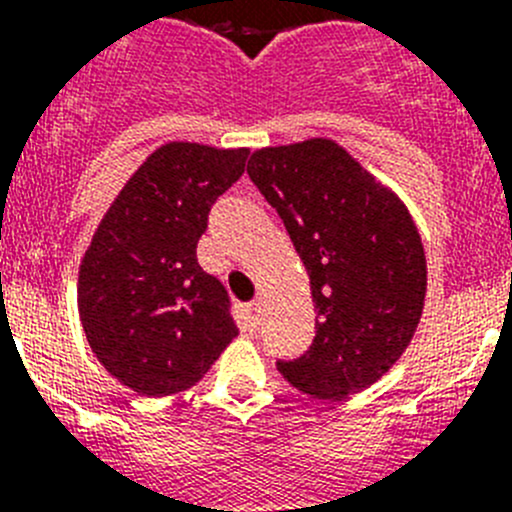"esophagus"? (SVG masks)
<instances>
[{
	"mask_svg": "<svg viewBox=\"0 0 512 512\" xmlns=\"http://www.w3.org/2000/svg\"><path fill=\"white\" fill-rule=\"evenodd\" d=\"M246 315L251 320V325H259L261 323V302L253 300L246 305Z\"/></svg>",
	"mask_w": 512,
	"mask_h": 512,
	"instance_id": "34e87169",
	"label": "esophagus"
}]
</instances>
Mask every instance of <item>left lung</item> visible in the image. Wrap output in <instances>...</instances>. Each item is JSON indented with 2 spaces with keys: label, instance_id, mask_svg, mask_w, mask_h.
<instances>
[{
  "label": "left lung",
  "instance_id": "8db88e82",
  "mask_svg": "<svg viewBox=\"0 0 512 512\" xmlns=\"http://www.w3.org/2000/svg\"><path fill=\"white\" fill-rule=\"evenodd\" d=\"M248 176L305 261L318 312L310 348L277 369L323 400L366 390L400 359L423 312L413 217L333 140L256 151Z\"/></svg>",
  "mask_w": 512,
  "mask_h": 512
}]
</instances>
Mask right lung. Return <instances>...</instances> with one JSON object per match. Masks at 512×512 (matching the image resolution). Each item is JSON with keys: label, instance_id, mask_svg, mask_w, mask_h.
<instances>
[{"label": "right lung", "instance_id": "1", "mask_svg": "<svg viewBox=\"0 0 512 512\" xmlns=\"http://www.w3.org/2000/svg\"><path fill=\"white\" fill-rule=\"evenodd\" d=\"M248 151L166 143L102 217L79 271V312L104 369L148 397L200 382L238 336L223 282L197 261L217 197Z\"/></svg>", "mask_w": 512, "mask_h": 512}]
</instances>
